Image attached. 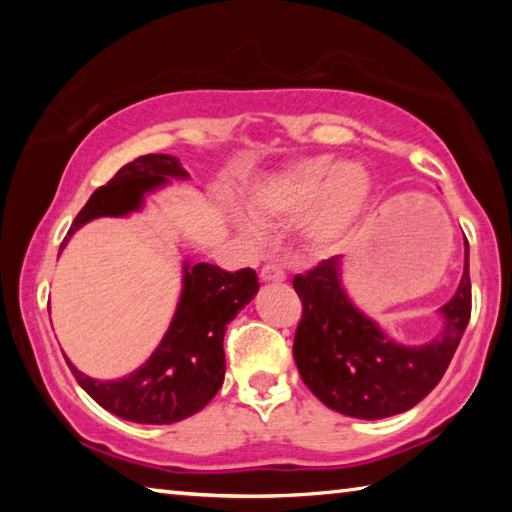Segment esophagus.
Masks as SVG:
<instances>
[{"mask_svg":"<svg viewBox=\"0 0 512 512\" xmlns=\"http://www.w3.org/2000/svg\"><path fill=\"white\" fill-rule=\"evenodd\" d=\"M259 277H262L264 282H284V277H287V273H284V268L280 264L268 262V264L262 266V271H259Z\"/></svg>","mask_w":512,"mask_h":512,"instance_id":"1","label":"esophagus"}]
</instances>
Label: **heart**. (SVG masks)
<instances>
[{
  "label": "heart",
  "instance_id": "b5f03b06",
  "mask_svg": "<svg viewBox=\"0 0 512 512\" xmlns=\"http://www.w3.org/2000/svg\"><path fill=\"white\" fill-rule=\"evenodd\" d=\"M368 176L357 164L336 167L332 158L302 160L275 173L257 187L253 210L259 219L280 221L315 210L307 219V235L327 244L341 237L357 219L368 198ZM250 237H262L264 228L253 219L244 221Z\"/></svg>",
  "mask_w": 512,
  "mask_h": 512
}]
</instances>
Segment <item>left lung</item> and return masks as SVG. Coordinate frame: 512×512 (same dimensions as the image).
Here are the masks:
<instances>
[{
  "mask_svg": "<svg viewBox=\"0 0 512 512\" xmlns=\"http://www.w3.org/2000/svg\"><path fill=\"white\" fill-rule=\"evenodd\" d=\"M339 257L323 259L293 277L302 316L293 339V359L302 381L320 402L350 418L379 420L404 413L424 400L452 361L472 314L470 264L456 296L440 307L445 329L420 348L388 339L345 296Z\"/></svg>",
  "mask_w": 512,
  "mask_h": 512,
  "instance_id": "1",
  "label": "left lung"
}]
</instances>
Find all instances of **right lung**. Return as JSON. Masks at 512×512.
Masks as SVG:
<instances>
[{"label": "right lung", "mask_w": 512, "mask_h": 512, "mask_svg": "<svg viewBox=\"0 0 512 512\" xmlns=\"http://www.w3.org/2000/svg\"><path fill=\"white\" fill-rule=\"evenodd\" d=\"M167 176L187 173L171 155L149 153L121 167L76 214L72 232L97 216H124L142 205V196L167 183ZM60 246V250H63ZM259 289L253 268L228 273L214 264H185L183 296L151 359L131 375L99 381L67 361L81 388L117 418L140 424H171L189 418L212 400L223 384L225 325L244 309Z\"/></svg>", "instance_id": "right-lung-1"}]
</instances>
